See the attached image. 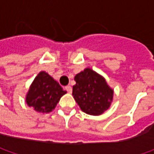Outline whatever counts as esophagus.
<instances>
[{
    "label": "esophagus",
    "instance_id": "esophagus-1",
    "mask_svg": "<svg viewBox=\"0 0 154 154\" xmlns=\"http://www.w3.org/2000/svg\"><path fill=\"white\" fill-rule=\"evenodd\" d=\"M65 90H66L68 92H69V93H71V92H72V87H71L70 86H65Z\"/></svg>",
    "mask_w": 154,
    "mask_h": 154
}]
</instances>
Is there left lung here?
I'll list each match as a JSON object with an SVG mask.
<instances>
[{"label": "left lung", "mask_w": 154, "mask_h": 154, "mask_svg": "<svg viewBox=\"0 0 154 154\" xmlns=\"http://www.w3.org/2000/svg\"><path fill=\"white\" fill-rule=\"evenodd\" d=\"M76 84L73 86V96L85 113L101 115L110 105L113 90L105 80L90 68L75 75Z\"/></svg>", "instance_id": "left-lung-1"}]
</instances>
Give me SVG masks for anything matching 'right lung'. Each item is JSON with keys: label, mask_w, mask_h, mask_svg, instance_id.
Segmentation results:
<instances>
[{"label": "right lung", "mask_w": 154, "mask_h": 154, "mask_svg": "<svg viewBox=\"0 0 154 154\" xmlns=\"http://www.w3.org/2000/svg\"><path fill=\"white\" fill-rule=\"evenodd\" d=\"M66 92L51 76L45 72H40L29 89L26 103L36 111L48 113L55 109L56 103Z\"/></svg>", "instance_id": "1"}]
</instances>
